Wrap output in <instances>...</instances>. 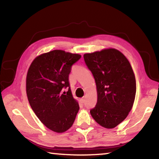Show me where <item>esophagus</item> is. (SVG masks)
Returning <instances> with one entry per match:
<instances>
[{
	"label": "esophagus",
	"instance_id": "obj_1",
	"mask_svg": "<svg viewBox=\"0 0 159 159\" xmlns=\"http://www.w3.org/2000/svg\"><path fill=\"white\" fill-rule=\"evenodd\" d=\"M80 102H81L82 103H84V102H85V99H84V98H81V99H80Z\"/></svg>",
	"mask_w": 159,
	"mask_h": 159
}]
</instances>
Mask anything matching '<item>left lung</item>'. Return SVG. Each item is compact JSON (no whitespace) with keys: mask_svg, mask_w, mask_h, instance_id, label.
Here are the masks:
<instances>
[{"mask_svg":"<svg viewBox=\"0 0 159 159\" xmlns=\"http://www.w3.org/2000/svg\"><path fill=\"white\" fill-rule=\"evenodd\" d=\"M83 57L97 86V102L90 114L103 127L113 129L126 119L134 103L136 82L131 64L122 53L111 48Z\"/></svg>","mask_w":159,"mask_h":159,"instance_id":"obj_1","label":"left lung"}]
</instances>
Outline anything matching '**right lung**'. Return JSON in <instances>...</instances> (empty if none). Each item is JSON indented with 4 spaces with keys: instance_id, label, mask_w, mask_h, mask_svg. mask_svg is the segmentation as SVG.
I'll return each mask as SVG.
<instances>
[{
    "instance_id": "add662e5",
    "label": "right lung",
    "mask_w": 159,
    "mask_h": 159,
    "mask_svg": "<svg viewBox=\"0 0 159 159\" xmlns=\"http://www.w3.org/2000/svg\"><path fill=\"white\" fill-rule=\"evenodd\" d=\"M81 56L62 50L39 55L32 62L26 76V94L32 109L51 131L63 133L73 125L79 105L72 96L69 74ZM68 88L67 94L63 92Z\"/></svg>"
}]
</instances>
